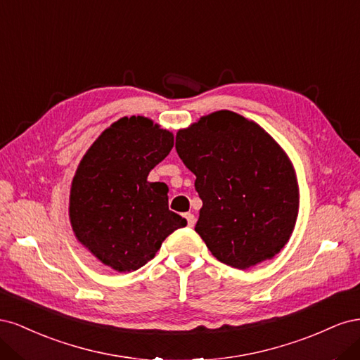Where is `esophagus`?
I'll return each instance as SVG.
<instances>
[{"label": "esophagus", "instance_id": "obj_1", "mask_svg": "<svg viewBox=\"0 0 360 360\" xmlns=\"http://www.w3.org/2000/svg\"><path fill=\"white\" fill-rule=\"evenodd\" d=\"M184 217H186L189 226H193L195 222H197V217H195L192 213H186V214H184Z\"/></svg>", "mask_w": 360, "mask_h": 360}]
</instances>
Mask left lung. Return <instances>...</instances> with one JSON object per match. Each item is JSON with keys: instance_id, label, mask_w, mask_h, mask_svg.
Segmentation results:
<instances>
[{"instance_id": "obj_1", "label": "left lung", "mask_w": 360, "mask_h": 360, "mask_svg": "<svg viewBox=\"0 0 360 360\" xmlns=\"http://www.w3.org/2000/svg\"><path fill=\"white\" fill-rule=\"evenodd\" d=\"M202 207L195 231L212 255L236 269L281 252L296 226L300 192L288 155L252 120L222 110L176 135Z\"/></svg>"}]
</instances>
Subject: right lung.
Returning a JSON list of instances; mask_svg holds the SVG:
<instances>
[{
    "label": "right lung",
    "instance_id": "obj_1",
    "mask_svg": "<svg viewBox=\"0 0 360 360\" xmlns=\"http://www.w3.org/2000/svg\"><path fill=\"white\" fill-rule=\"evenodd\" d=\"M172 146V132L153 120L123 117L97 136L76 168L69 197L73 234L120 274L147 264L188 224L168 209L167 184L147 180Z\"/></svg>",
    "mask_w": 360,
    "mask_h": 360
}]
</instances>
